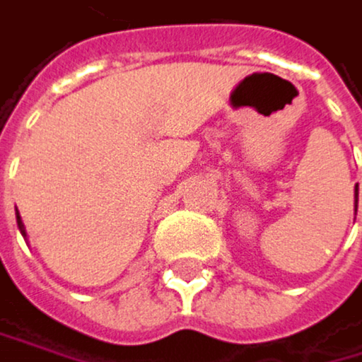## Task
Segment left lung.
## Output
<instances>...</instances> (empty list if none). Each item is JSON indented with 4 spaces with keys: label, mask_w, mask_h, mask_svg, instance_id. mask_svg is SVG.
<instances>
[{
    "label": "left lung",
    "mask_w": 362,
    "mask_h": 362,
    "mask_svg": "<svg viewBox=\"0 0 362 362\" xmlns=\"http://www.w3.org/2000/svg\"><path fill=\"white\" fill-rule=\"evenodd\" d=\"M354 197H356V199H354V204L358 206V185H356V191H354ZM356 206H354V213H356Z\"/></svg>",
    "instance_id": "1"
}]
</instances>
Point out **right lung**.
I'll return each mask as SVG.
<instances>
[{"label": "right lung", "mask_w": 362, "mask_h": 362, "mask_svg": "<svg viewBox=\"0 0 362 362\" xmlns=\"http://www.w3.org/2000/svg\"><path fill=\"white\" fill-rule=\"evenodd\" d=\"M17 226H19V230H21V234L25 236V228H23V221H21V217H19V213H17Z\"/></svg>", "instance_id": "right-lung-1"}]
</instances>
